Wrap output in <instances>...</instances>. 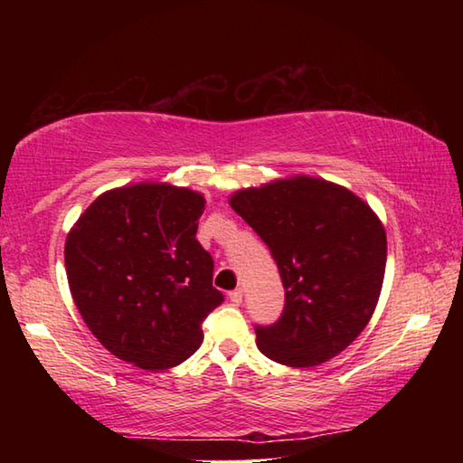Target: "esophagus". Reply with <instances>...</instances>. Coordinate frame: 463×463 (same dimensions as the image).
I'll return each mask as SVG.
<instances>
[{
  "mask_svg": "<svg viewBox=\"0 0 463 463\" xmlns=\"http://www.w3.org/2000/svg\"><path fill=\"white\" fill-rule=\"evenodd\" d=\"M229 298H231L232 304H237V307H239V304L242 302V289L241 288L232 289V292H229Z\"/></svg>",
  "mask_w": 463,
  "mask_h": 463,
  "instance_id": "34e87169",
  "label": "esophagus"
}]
</instances>
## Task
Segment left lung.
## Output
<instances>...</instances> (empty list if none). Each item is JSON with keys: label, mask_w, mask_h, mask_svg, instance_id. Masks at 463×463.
<instances>
[{"label": "left lung", "mask_w": 463, "mask_h": 463, "mask_svg": "<svg viewBox=\"0 0 463 463\" xmlns=\"http://www.w3.org/2000/svg\"><path fill=\"white\" fill-rule=\"evenodd\" d=\"M231 206L271 250L286 300L255 325L263 355L312 367L354 343L370 323L386 271V232L364 200L315 177L241 190Z\"/></svg>", "instance_id": "left-lung-1"}]
</instances>
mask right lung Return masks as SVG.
Instances as JSON below:
<instances>
[{"label":"right lung","instance_id":"1","mask_svg":"<svg viewBox=\"0 0 463 463\" xmlns=\"http://www.w3.org/2000/svg\"><path fill=\"white\" fill-rule=\"evenodd\" d=\"M202 194L137 184L101 194L65 242L77 310L104 347L151 372L179 365L203 339L202 323L224 302L214 261L195 232Z\"/></svg>","mask_w":463,"mask_h":463}]
</instances>
